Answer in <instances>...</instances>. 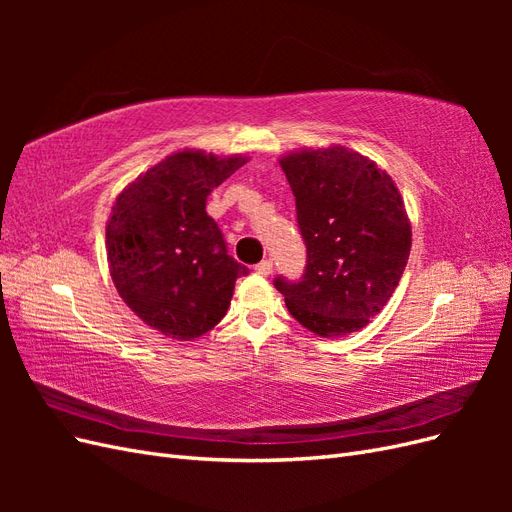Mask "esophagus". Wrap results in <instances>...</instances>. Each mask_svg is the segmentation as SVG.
Segmentation results:
<instances>
[{
  "label": "esophagus",
  "instance_id": "obj_1",
  "mask_svg": "<svg viewBox=\"0 0 512 512\" xmlns=\"http://www.w3.org/2000/svg\"><path fill=\"white\" fill-rule=\"evenodd\" d=\"M254 269H256L258 275H265L267 277L273 271V262L271 260H260Z\"/></svg>",
  "mask_w": 512,
  "mask_h": 512
}]
</instances>
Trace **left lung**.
Returning a JSON list of instances; mask_svg holds the SVG:
<instances>
[{"label": "left lung", "mask_w": 512, "mask_h": 512, "mask_svg": "<svg viewBox=\"0 0 512 512\" xmlns=\"http://www.w3.org/2000/svg\"><path fill=\"white\" fill-rule=\"evenodd\" d=\"M307 258L299 280L277 275L288 312L322 337L363 329L406 269L412 230L395 183L344 147L290 153L282 162Z\"/></svg>", "instance_id": "8db88e82"}]
</instances>
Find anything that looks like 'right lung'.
I'll list each match as a JSON object with an SVG mask.
<instances>
[{"instance_id":"right-lung-1","label":"right lung","mask_w":512,"mask_h":512,"mask_svg":"<svg viewBox=\"0 0 512 512\" xmlns=\"http://www.w3.org/2000/svg\"><path fill=\"white\" fill-rule=\"evenodd\" d=\"M245 158L179 151L130 183L106 226L108 269L121 299L151 329L181 342L218 324L245 265L228 254L207 198Z\"/></svg>"}]
</instances>
